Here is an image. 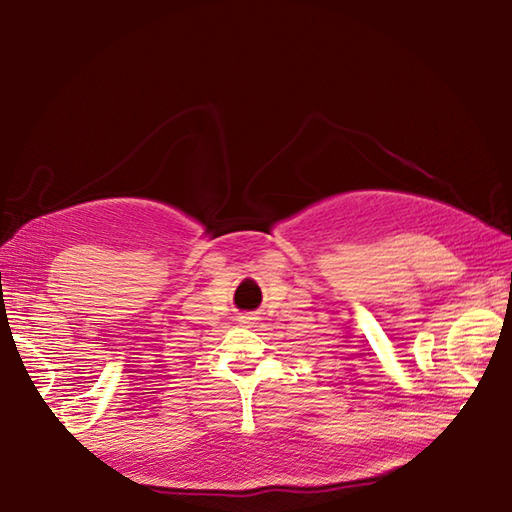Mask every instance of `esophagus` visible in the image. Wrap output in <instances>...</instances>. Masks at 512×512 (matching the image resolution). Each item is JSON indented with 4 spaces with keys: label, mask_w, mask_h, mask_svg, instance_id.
<instances>
[{
    "label": "esophagus",
    "mask_w": 512,
    "mask_h": 512,
    "mask_svg": "<svg viewBox=\"0 0 512 512\" xmlns=\"http://www.w3.org/2000/svg\"><path fill=\"white\" fill-rule=\"evenodd\" d=\"M237 321L242 323V325H246V328H253V325L259 321V317H257V314H253V312H246V314H242V317H239Z\"/></svg>",
    "instance_id": "esophagus-1"
}]
</instances>
